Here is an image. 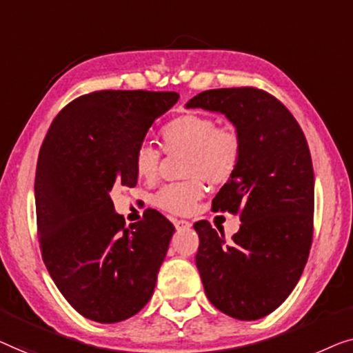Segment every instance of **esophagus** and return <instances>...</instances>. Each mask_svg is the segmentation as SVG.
Returning a JSON list of instances; mask_svg holds the SVG:
<instances>
[{
  "instance_id": "1",
  "label": "esophagus",
  "mask_w": 353,
  "mask_h": 353,
  "mask_svg": "<svg viewBox=\"0 0 353 353\" xmlns=\"http://www.w3.org/2000/svg\"><path fill=\"white\" fill-rule=\"evenodd\" d=\"M174 225L176 228H190V222L183 221V219H174Z\"/></svg>"
}]
</instances>
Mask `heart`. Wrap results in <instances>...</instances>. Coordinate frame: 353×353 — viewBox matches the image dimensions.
Here are the masks:
<instances>
[{
	"label": "heart",
	"mask_w": 353,
	"mask_h": 353,
	"mask_svg": "<svg viewBox=\"0 0 353 353\" xmlns=\"http://www.w3.org/2000/svg\"><path fill=\"white\" fill-rule=\"evenodd\" d=\"M163 147L168 153H185L183 182L168 183L153 196V205L172 214H188L205 195V181L222 185L235 174L241 160V137L235 128L217 126L212 117L187 113L161 129ZM161 165V152L143 142L134 153V171L139 179L153 181Z\"/></svg>",
	"instance_id": "b5f03b06"
}]
</instances>
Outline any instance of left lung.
Masks as SVG:
<instances>
[{"label":"left lung","instance_id":"8db88e82","mask_svg":"<svg viewBox=\"0 0 353 353\" xmlns=\"http://www.w3.org/2000/svg\"><path fill=\"white\" fill-rule=\"evenodd\" d=\"M187 108L225 115L241 137V160L212 211L240 214L225 241L208 221L196 267L211 304L236 320H259L278 309L299 281L314 236V166L299 123L272 94L257 88L203 91Z\"/></svg>","mask_w":353,"mask_h":353}]
</instances>
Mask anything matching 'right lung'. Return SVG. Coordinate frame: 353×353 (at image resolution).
Wrapping results in <instances>:
<instances>
[{
  "label": "right lung",
  "instance_id": "1",
  "mask_svg": "<svg viewBox=\"0 0 353 353\" xmlns=\"http://www.w3.org/2000/svg\"><path fill=\"white\" fill-rule=\"evenodd\" d=\"M177 92L96 91L59 112L39 148L34 205L44 265L73 309L99 323L150 301L174 225L147 210L125 227L113 187H134V153Z\"/></svg>",
  "mask_w": 353,
  "mask_h": 353
}]
</instances>
